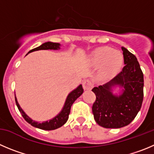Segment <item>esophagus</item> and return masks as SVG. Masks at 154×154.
<instances>
[{"mask_svg":"<svg viewBox=\"0 0 154 154\" xmlns=\"http://www.w3.org/2000/svg\"><path fill=\"white\" fill-rule=\"evenodd\" d=\"M93 87V82L91 81L89 79H87V80H84L83 81V87H84V90H91Z\"/></svg>","mask_w":154,"mask_h":154,"instance_id":"34e87169","label":"esophagus"}]
</instances>
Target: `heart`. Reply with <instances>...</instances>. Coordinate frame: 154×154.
Instances as JSON below:
<instances>
[{"label":"heart","instance_id":"1","mask_svg":"<svg viewBox=\"0 0 154 154\" xmlns=\"http://www.w3.org/2000/svg\"><path fill=\"white\" fill-rule=\"evenodd\" d=\"M92 62L95 64L103 63V73L105 75L112 74L122 66L123 56L119 51H114L109 47L97 49L91 56Z\"/></svg>","mask_w":154,"mask_h":154}]
</instances>
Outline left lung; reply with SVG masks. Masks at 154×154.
I'll list each match as a JSON object with an SVG mask.
<instances>
[{"label":"left lung","instance_id":"1","mask_svg":"<svg viewBox=\"0 0 154 154\" xmlns=\"http://www.w3.org/2000/svg\"><path fill=\"white\" fill-rule=\"evenodd\" d=\"M125 66L111 81L94 87L96 94L93 104V116L99 125L106 128H119L130 124L141 108L143 99V74L134 54L122 48ZM119 84L124 87L123 93L114 96L111 87Z\"/></svg>","mask_w":154,"mask_h":154}]
</instances>
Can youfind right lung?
<instances>
[{
	"label": "right lung",
	"mask_w": 154,
	"mask_h": 154,
	"mask_svg": "<svg viewBox=\"0 0 154 154\" xmlns=\"http://www.w3.org/2000/svg\"><path fill=\"white\" fill-rule=\"evenodd\" d=\"M59 46L60 44H58V43L48 42L44 43V44H42V45H40V46L37 47V48L30 50L28 53H30L32 52V51H38V50L58 49V48H60ZM83 92H84V89L82 87V85H80L77 89L73 90V91L67 96L65 104H64V108H63L62 111L60 112V114L57 115L55 118H54V119H52L51 120H50L49 122H45L43 123H38L32 120V119H30L29 117H28V116L25 114V112L23 111L22 109H21L20 106V105L18 104V102H17L16 97L15 101L19 111L21 113V115H22V116L23 117V119L26 121L29 124H30L31 125L33 126V127L38 128L42 129V130L51 131L58 128L61 127L63 125L65 124L66 122H67V119H68L69 114H70V108H71V106H72L73 103H74V101L80 97L82 93H83Z\"/></svg>",
	"instance_id": "obj_1"
}]
</instances>
